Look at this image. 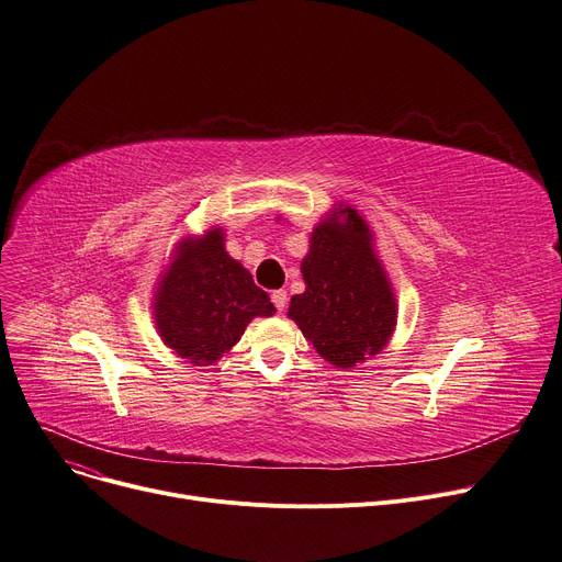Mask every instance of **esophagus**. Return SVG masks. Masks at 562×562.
Listing matches in <instances>:
<instances>
[{
  "mask_svg": "<svg viewBox=\"0 0 562 562\" xmlns=\"http://www.w3.org/2000/svg\"><path fill=\"white\" fill-rule=\"evenodd\" d=\"M271 301H273V305H276L278 312H284V307H286V291H284V289L273 291V293H271Z\"/></svg>",
  "mask_w": 562,
  "mask_h": 562,
  "instance_id": "1",
  "label": "esophagus"
}]
</instances>
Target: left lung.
Segmentation results:
<instances>
[{"label": "left lung", "instance_id": "obj_1", "mask_svg": "<svg viewBox=\"0 0 562 562\" xmlns=\"http://www.w3.org/2000/svg\"><path fill=\"white\" fill-rule=\"evenodd\" d=\"M301 271L305 291L291 297L289 318L325 361L352 368L391 341L395 293L355 207L339 205L318 223Z\"/></svg>", "mask_w": 562, "mask_h": 562}]
</instances>
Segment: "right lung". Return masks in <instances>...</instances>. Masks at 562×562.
<instances>
[{
  "mask_svg": "<svg viewBox=\"0 0 562 562\" xmlns=\"http://www.w3.org/2000/svg\"><path fill=\"white\" fill-rule=\"evenodd\" d=\"M223 241L221 228L184 237L154 297L165 346L194 366H212L231 352L252 318L276 312L269 293L252 282Z\"/></svg>",
  "mask_w": 562,
  "mask_h": 562,
  "instance_id": "add662e5",
  "label": "right lung"
}]
</instances>
